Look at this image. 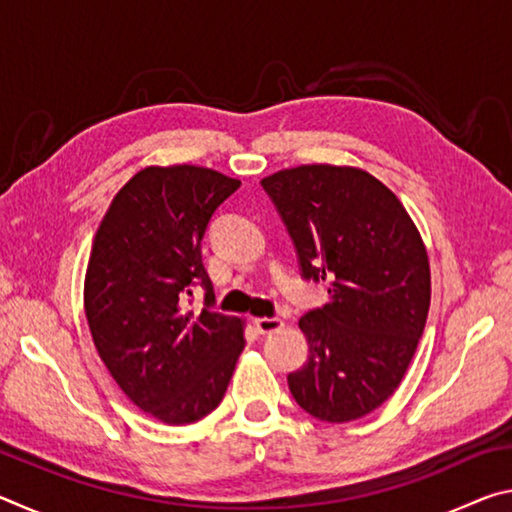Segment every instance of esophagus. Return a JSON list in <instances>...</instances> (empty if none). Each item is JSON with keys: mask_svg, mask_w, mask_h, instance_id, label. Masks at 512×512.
Wrapping results in <instances>:
<instances>
[{"mask_svg": "<svg viewBox=\"0 0 512 512\" xmlns=\"http://www.w3.org/2000/svg\"><path fill=\"white\" fill-rule=\"evenodd\" d=\"M253 325H255V329L259 334H273V332H277V329H282L284 327V323L280 318H255L253 320Z\"/></svg>", "mask_w": 512, "mask_h": 512, "instance_id": "obj_1", "label": "esophagus"}]
</instances>
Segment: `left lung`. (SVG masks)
Listing matches in <instances>:
<instances>
[{
	"label": "left lung",
	"instance_id": "left-lung-1",
	"mask_svg": "<svg viewBox=\"0 0 512 512\" xmlns=\"http://www.w3.org/2000/svg\"><path fill=\"white\" fill-rule=\"evenodd\" d=\"M305 280L329 300L300 318L307 363L289 391L325 422L363 418L395 393L431 302L427 248L391 189L357 167L302 164L262 180Z\"/></svg>",
	"mask_w": 512,
	"mask_h": 512
}]
</instances>
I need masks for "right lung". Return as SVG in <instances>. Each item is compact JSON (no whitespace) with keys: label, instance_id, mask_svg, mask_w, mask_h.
<instances>
[{"label":"right lung","instance_id":"1","mask_svg":"<svg viewBox=\"0 0 512 512\" xmlns=\"http://www.w3.org/2000/svg\"><path fill=\"white\" fill-rule=\"evenodd\" d=\"M239 180L194 164L146 167L112 198L85 273V316L101 361L135 406L192 424L221 404L244 350V320L212 311L201 241ZM201 283V315L182 300Z\"/></svg>","mask_w":512,"mask_h":512}]
</instances>
